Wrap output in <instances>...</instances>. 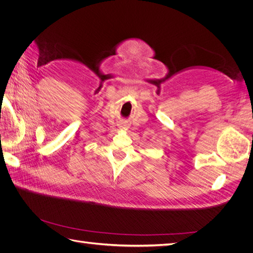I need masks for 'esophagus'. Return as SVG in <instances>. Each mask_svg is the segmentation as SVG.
I'll list each match as a JSON object with an SVG mask.
<instances>
[{
  "mask_svg": "<svg viewBox=\"0 0 253 253\" xmlns=\"http://www.w3.org/2000/svg\"><path fill=\"white\" fill-rule=\"evenodd\" d=\"M121 126H122V127H126V125H122Z\"/></svg>",
  "mask_w": 253,
  "mask_h": 253,
  "instance_id": "obj_1",
  "label": "esophagus"
}]
</instances>
